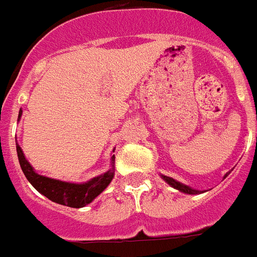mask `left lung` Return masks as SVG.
<instances>
[{
    "label": "left lung",
    "mask_w": 257,
    "mask_h": 257,
    "mask_svg": "<svg viewBox=\"0 0 257 257\" xmlns=\"http://www.w3.org/2000/svg\"><path fill=\"white\" fill-rule=\"evenodd\" d=\"M226 175H225V177H226ZM161 177L164 179H165V181L168 182L169 185L172 186V187L177 188V190H179V191H182V192H185V194L194 195V194H199V192H201V191H197V190H194V188H191V187H188V186H186V185H182V183L177 182V181H175V179L170 178V177H165V175H161Z\"/></svg>",
    "instance_id": "1"
}]
</instances>
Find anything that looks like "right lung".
<instances>
[{
	"label": "right lung",
	"mask_w": 257,
	"mask_h": 257,
	"mask_svg": "<svg viewBox=\"0 0 257 257\" xmlns=\"http://www.w3.org/2000/svg\"><path fill=\"white\" fill-rule=\"evenodd\" d=\"M22 115V110L19 111V117ZM17 152H18V159L21 168L23 170L26 178L30 181V183L36 188L37 191L47 196L49 200L54 203L62 204L66 207L71 208H82L87 204L91 203L97 195L101 194L107 185L110 183L114 177V159L111 157V169L109 172L104 173L100 177L91 179L87 183L76 185V183H67V182L57 181V179L48 178L35 173L34 168L30 165V162L26 160L21 147L17 144Z\"/></svg>",
	"instance_id": "right-lung-1"
}]
</instances>
